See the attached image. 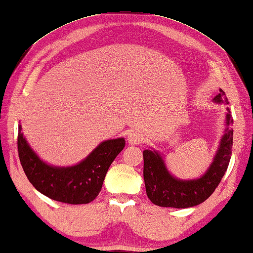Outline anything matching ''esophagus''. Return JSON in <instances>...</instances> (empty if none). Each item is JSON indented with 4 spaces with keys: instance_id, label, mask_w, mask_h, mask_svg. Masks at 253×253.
Returning a JSON list of instances; mask_svg holds the SVG:
<instances>
[{
    "instance_id": "obj_1",
    "label": "esophagus",
    "mask_w": 253,
    "mask_h": 253,
    "mask_svg": "<svg viewBox=\"0 0 253 253\" xmlns=\"http://www.w3.org/2000/svg\"><path fill=\"white\" fill-rule=\"evenodd\" d=\"M127 140L129 145H139L144 140V137L138 131H130L127 136Z\"/></svg>"
}]
</instances>
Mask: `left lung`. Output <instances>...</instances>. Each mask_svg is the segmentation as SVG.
Here are the masks:
<instances>
[{"label":"left lung","mask_w":253,"mask_h":253,"mask_svg":"<svg viewBox=\"0 0 253 253\" xmlns=\"http://www.w3.org/2000/svg\"><path fill=\"white\" fill-rule=\"evenodd\" d=\"M212 102L228 105V98L222 89L214 96ZM226 129L209 168L200 178L183 180L170 173L163 156L155 149H146L144 155V180L146 192L150 201L160 207L170 208H190L200 205L212 195L227 171L231 158L233 119L227 107Z\"/></svg>","instance_id":"obj_1"}]
</instances>
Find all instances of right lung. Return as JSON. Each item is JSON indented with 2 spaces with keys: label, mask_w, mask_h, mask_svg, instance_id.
<instances>
[{
  "label": "right lung",
  "mask_w": 253,
  "mask_h": 253,
  "mask_svg": "<svg viewBox=\"0 0 253 253\" xmlns=\"http://www.w3.org/2000/svg\"><path fill=\"white\" fill-rule=\"evenodd\" d=\"M124 147L123 137L108 139L74 166H53L31 148L18 125L17 149L23 170L36 190L59 203L82 205L93 201L102 189L109 166Z\"/></svg>",
  "instance_id": "right-lung-1"
}]
</instances>
